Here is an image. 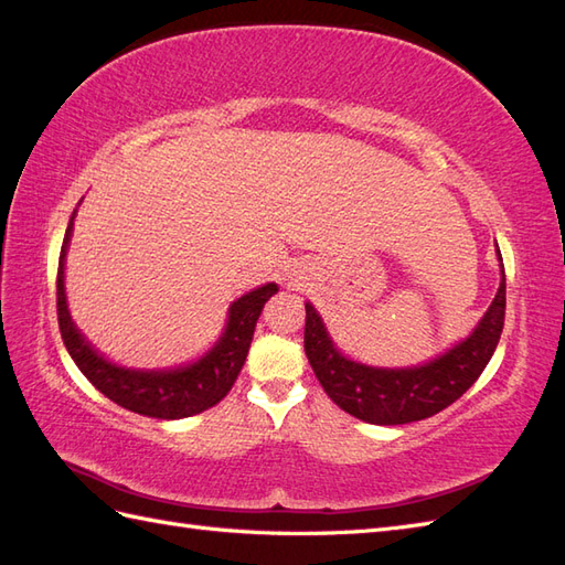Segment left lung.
I'll return each mask as SVG.
<instances>
[{"instance_id": "left-lung-1", "label": "left lung", "mask_w": 565, "mask_h": 565, "mask_svg": "<svg viewBox=\"0 0 565 565\" xmlns=\"http://www.w3.org/2000/svg\"><path fill=\"white\" fill-rule=\"evenodd\" d=\"M500 254V252H498ZM502 262V256H500ZM507 309V278L502 266V282L490 309L476 324V330L419 367H370L349 361L332 344L318 311L306 303L303 351L316 372L324 393L344 409V413L370 424H409L431 417L452 405L486 370L498 349L504 328Z\"/></svg>"}]
</instances>
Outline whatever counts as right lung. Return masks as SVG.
Wrapping results in <instances>:
<instances>
[{"label":"right lung","mask_w":565,"mask_h":565,"mask_svg":"<svg viewBox=\"0 0 565 565\" xmlns=\"http://www.w3.org/2000/svg\"><path fill=\"white\" fill-rule=\"evenodd\" d=\"M73 218L67 224L63 247L58 256V276H56V311L63 344L71 353L79 372L87 377L106 398L119 407L131 409L146 417L156 419H183L193 417L202 409L214 407L233 388L237 374H241L245 358L252 344L256 320L262 316L264 303L278 292L276 282L256 287L231 303L228 322L214 349L202 355L198 363L177 367V370H125L108 363L98 355L87 339L79 334L75 322L67 311L65 285H63V264L67 243H71Z\"/></svg>","instance_id":"add662e5"}]
</instances>
